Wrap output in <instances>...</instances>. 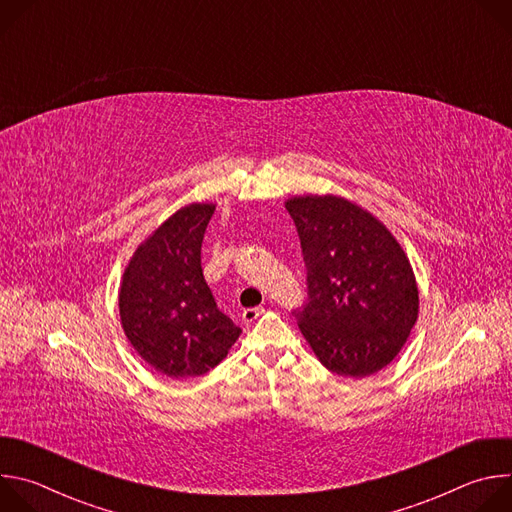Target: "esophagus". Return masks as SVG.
<instances>
[{"label": "esophagus", "mask_w": 512, "mask_h": 512, "mask_svg": "<svg viewBox=\"0 0 512 512\" xmlns=\"http://www.w3.org/2000/svg\"><path fill=\"white\" fill-rule=\"evenodd\" d=\"M265 314V308L261 306V308H247V310H243V320L247 322V324H251V322H255L259 316H263Z\"/></svg>", "instance_id": "esophagus-1"}]
</instances>
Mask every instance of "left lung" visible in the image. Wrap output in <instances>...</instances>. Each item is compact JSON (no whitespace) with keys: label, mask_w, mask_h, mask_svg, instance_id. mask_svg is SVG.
<instances>
[{"label":"left lung","mask_w":512,"mask_h":512,"mask_svg":"<svg viewBox=\"0 0 512 512\" xmlns=\"http://www.w3.org/2000/svg\"><path fill=\"white\" fill-rule=\"evenodd\" d=\"M308 269V304L294 312L324 367L362 379L385 369L417 322L411 263L369 210L340 196L285 202Z\"/></svg>","instance_id":"obj_1"}]
</instances>
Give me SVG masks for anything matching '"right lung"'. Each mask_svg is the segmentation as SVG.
I'll return each instance as SVG.
<instances>
[{
  "instance_id": "add662e5",
  "label": "right lung",
  "mask_w": 512,
  "mask_h": 512,
  "mask_svg": "<svg viewBox=\"0 0 512 512\" xmlns=\"http://www.w3.org/2000/svg\"><path fill=\"white\" fill-rule=\"evenodd\" d=\"M214 204L174 212L129 259L119 287L121 326L135 352L170 379L200 377L221 362L241 328L216 308L200 265Z\"/></svg>"
}]
</instances>
